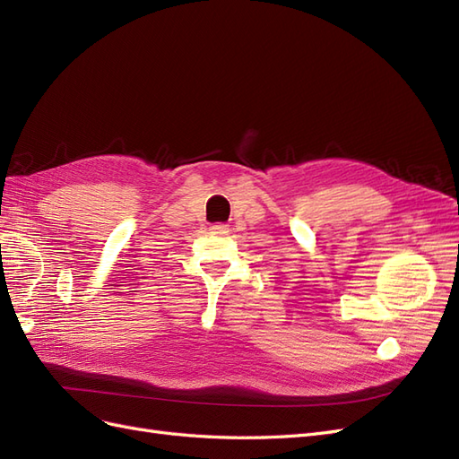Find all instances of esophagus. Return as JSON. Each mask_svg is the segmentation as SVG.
I'll list each match as a JSON object with an SVG mask.
<instances>
[{
    "label": "esophagus",
    "mask_w": 459,
    "mask_h": 459,
    "mask_svg": "<svg viewBox=\"0 0 459 459\" xmlns=\"http://www.w3.org/2000/svg\"><path fill=\"white\" fill-rule=\"evenodd\" d=\"M211 231L212 233H218V235H226L230 231V226L228 224H212L211 226Z\"/></svg>",
    "instance_id": "1"
}]
</instances>
